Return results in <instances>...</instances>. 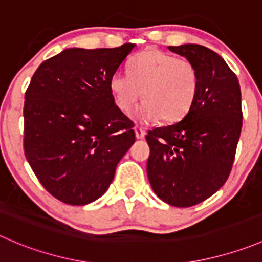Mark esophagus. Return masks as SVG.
I'll use <instances>...</instances> for the list:
<instances>
[{"instance_id":"34e87169","label":"esophagus","mask_w":262,"mask_h":262,"mask_svg":"<svg viewBox=\"0 0 262 262\" xmlns=\"http://www.w3.org/2000/svg\"><path fill=\"white\" fill-rule=\"evenodd\" d=\"M134 132H136L137 139H143L144 136H146V132H144L142 128H139V126H136V128H134Z\"/></svg>"}]
</instances>
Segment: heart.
Masks as SVG:
<instances>
[{
	"instance_id": "1",
	"label": "heart",
	"mask_w": 262,
	"mask_h": 262,
	"mask_svg": "<svg viewBox=\"0 0 262 262\" xmlns=\"http://www.w3.org/2000/svg\"><path fill=\"white\" fill-rule=\"evenodd\" d=\"M199 82V72L190 61L148 48L132 58L128 73H114L108 85L121 113H130L142 95L143 103L134 113L138 120L151 123L161 119L171 124L190 110Z\"/></svg>"
}]
</instances>
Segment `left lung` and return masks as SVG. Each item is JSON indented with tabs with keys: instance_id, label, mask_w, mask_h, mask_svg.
I'll list each match as a JSON object with an SVG mask.
<instances>
[{
	"instance_id": "8db88e82",
	"label": "left lung",
	"mask_w": 262,
	"mask_h": 262,
	"mask_svg": "<svg viewBox=\"0 0 262 262\" xmlns=\"http://www.w3.org/2000/svg\"><path fill=\"white\" fill-rule=\"evenodd\" d=\"M199 72V93L187 115L146 136L149 184L175 207H190L211 197L232 170L242 130L241 87L222 56L200 45L170 46Z\"/></svg>"
}]
</instances>
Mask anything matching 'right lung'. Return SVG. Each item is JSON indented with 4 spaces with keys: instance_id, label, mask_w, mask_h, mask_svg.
<instances>
[{
    "instance_id": "obj_1",
    "label": "right lung",
    "mask_w": 262,
    "mask_h": 262,
    "mask_svg": "<svg viewBox=\"0 0 262 262\" xmlns=\"http://www.w3.org/2000/svg\"><path fill=\"white\" fill-rule=\"evenodd\" d=\"M68 48L43 61L25 92L24 152L40 184L82 206L107 190L136 141L115 105L110 78L134 48Z\"/></svg>"
}]
</instances>
